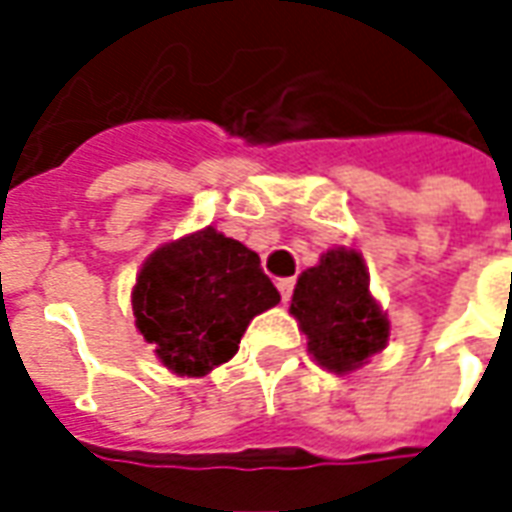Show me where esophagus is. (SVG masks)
<instances>
[{
    "instance_id": "esophagus-1",
    "label": "esophagus",
    "mask_w": 512,
    "mask_h": 512,
    "mask_svg": "<svg viewBox=\"0 0 512 512\" xmlns=\"http://www.w3.org/2000/svg\"><path fill=\"white\" fill-rule=\"evenodd\" d=\"M293 285H296L293 279H279V282H277L279 296H282V301H285V304H288L290 296H293Z\"/></svg>"
}]
</instances>
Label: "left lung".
I'll use <instances>...</instances> for the list:
<instances>
[{
  "label": "left lung",
  "instance_id": "left-lung-1",
  "mask_svg": "<svg viewBox=\"0 0 512 512\" xmlns=\"http://www.w3.org/2000/svg\"><path fill=\"white\" fill-rule=\"evenodd\" d=\"M290 315L307 334V348L329 373H351L384 351L389 321L370 293V277L356 249H329L296 282Z\"/></svg>",
  "mask_w": 512,
  "mask_h": 512
}]
</instances>
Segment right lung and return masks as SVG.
Wrapping results in <instances>:
<instances>
[{
  "mask_svg": "<svg viewBox=\"0 0 512 512\" xmlns=\"http://www.w3.org/2000/svg\"><path fill=\"white\" fill-rule=\"evenodd\" d=\"M274 304L260 257L213 227L158 246L131 290L139 334L161 365L189 378L230 362L249 321Z\"/></svg>",
  "mask_w": 512,
  "mask_h": 512,
  "instance_id": "obj_1",
  "label": "right lung"
}]
</instances>
